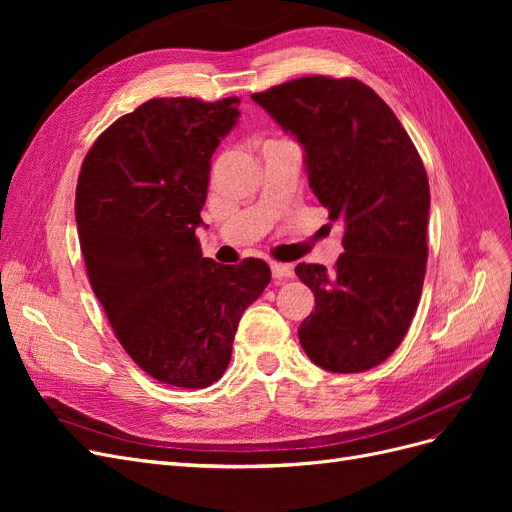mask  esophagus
I'll list each match as a JSON object with an SVG mask.
<instances>
[{
    "instance_id": "esophagus-1",
    "label": "esophagus",
    "mask_w": 512,
    "mask_h": 512,
    "mask_svg": "<svg viewBox=\"0 0 512 512\" xmlns=\"http://www.w3.org/2000/svg\"><path fill=\"white\" fill-rule=\"evenodd\" d=\"M271 273H273L275 280H290V277L294 275L292 267L282 265V262H271Z\"/></svg>"
}]
</instances>
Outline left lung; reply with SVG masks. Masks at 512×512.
<instances>
[{
	"label": "left lung",
	"mask_w": 512,
	"mask_h": 512,
	"mask_svg": "<svg viewBox=\"0 0 512 512\" xmlns=\"http://www.w3.org/2000/svg\"><path fill=\"white\" fill-rule=\"evenodd\" d=\"M252 100L305 149L309 188L342 222L333 271L299 262L316 309L299 342L318 367L359 374L384 363L406 337L427 269L429 181L395 113L356 79L303 76Z\"/></svg>",
	"instance_id": "8db88e82"
}]
</instances>
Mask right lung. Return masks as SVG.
Returning a JSON list of instances; mask_svg holds the SVG:
<instances>
[{"instance_id":"right-lung-1","label":"right lung","mask_w":512,"mask_h":512,"mask_svg":"<svg viewBox=\"0 0 512 512\" xmlns=\"http://www.w3.org/2000/svg\"><path fill=\"white\" fill-rule=\"evenodd\" d=\"M239 98H153L91 145L76 183L89 284L132 361L179 389L224 376L239 320L271 282L265 260L203 258L196 228L211 156Z\"/></svg>"}]
</instances>
